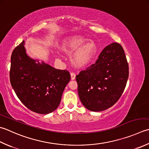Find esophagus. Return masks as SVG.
<instances>
[{
	"label": "esophagus",
	"instance_id": "1",
	"mask_svg": "<svg viewBox=\"0 0 149 149\" xmlns=\"http://www.w3.org/2000/svg\"><path fill=\"white\" fill-rule=\"evenodd\" d=\"M70 76H71V80H75V75L74 73H71Z\"/></svg>",
	"mask_w": 149,
	"mask_h": 149
}]
</instances>
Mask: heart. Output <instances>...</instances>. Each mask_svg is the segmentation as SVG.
Masks as SVG:
<instances>
[{
	"label": "heart",
	"mask_w": 149,
	"mask_h": 149,
	"mask_svg": "<svg viewBox=\"0 0 149 149\" xmlns=\"http://www.w3.org/2000/svg\"><path fill=\"white\" fill-rule=\"evenodd\" d=\"M59 48L63 53L70 54V61L77 69H83L88 66L97 53V46L94 40L79 35L63 39Z\"/></svg>",
	"instance_id": "heart-1"
}]
</instances>
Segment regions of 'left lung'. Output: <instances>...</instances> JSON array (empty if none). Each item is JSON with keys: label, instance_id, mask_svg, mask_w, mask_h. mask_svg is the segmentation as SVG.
<instances>
[{"label": "left lung", "instance_id": "1", "mask_svg": "<svg viewBox=\"0 0 149 149\" xmlns=\"http://www.w3.org/2000/svg\"><path fill=\"white\" fill-rule=\"evenodd\" d=\"M129 77V66L122 46L113 42L96 61L76 75L78 94L89 110L100 112L113 106L121 97Z\"/></svg>", "mask_w": 149, "mask_h": 149}]
</instances>
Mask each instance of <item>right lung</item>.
I'll return each mask as SVG.
<instances>
[{"instance_id":"right-lung-1","label":"right lung","mask_w":149,"mask_h":149,"mask_svg":"<svg viewBox=\"0 0 149 149\" xmlns=\"http://www.w3.org/2000/svg\"><path fill=\"white\" fill-rule=\"evenodd\" d=\"M24 44L23 40L11 54V84L28 109L47 114L59 107L70 74L67 70L55 69L42 61L30 57L26 53Z\"/></svg>"}]
</instances>
